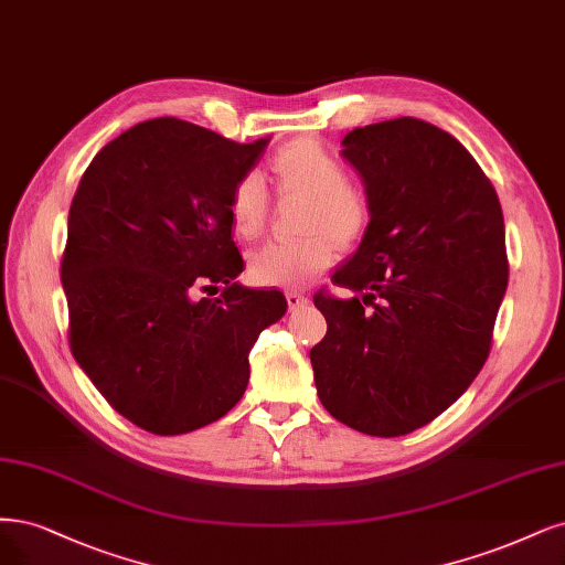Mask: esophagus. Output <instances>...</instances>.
Instances as JSON below:
<instances>
[{
	"label": "esophagus",
	"mask_w": 565,
	"mask_h": 565,
	"mask_svg": "<svg viewBox=\"0 0 565 565\" xmlns=\"http://www.w3.org/2000/svg\"><path fill=\"white\" fill-rule=\"evenodd\" d=\"M287 306H289V310H295V308H301V306H306L308 303V297H303L301 295V291H295V289H291V291H287Z\"/></svg>",
	"instance_id": "esophagus-1"
}]
</instances>
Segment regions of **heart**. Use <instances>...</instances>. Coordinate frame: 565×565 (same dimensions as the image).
<instances>
[{"instance_id":"b5f03b06","label":"heart","mask_w":565,"mask_h":565,"mask_svg":"<svg viewBox=\"0 0 565 565\" xmlns=\"http://www.w3.org/2000/svg\"><path fill=\"white\" fill-rule=\"evenodd\" d=\"M282 196L303 199L297 241H274L252 252L247 274L262 287H299L332 266L337 249L364 238L372 224V201L362 184L345 178V166L318 140H295L270 161ZM270 196L259 172L233 184L228 217L241 238H257L268 222Z\"/></svg>"}]
</instances>
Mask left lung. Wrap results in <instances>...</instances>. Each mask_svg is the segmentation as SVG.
I'll return each mask as SVG.
<instances>
[{
	"label": "left lung",
	"mask_w": 565,
	"mask_h": 565,
	"mask_svg": "<svg viewBox=\"0 0 565 565\" xmlns=\"http://www.w3.org/2000/svg\"><path fill=\"white\" fill-rule=\"evenodd\" d=\"M343 147L372 224L332 280L362 299L313 297L327 334L310 364L337 420L399 437L446 412L491 353L510 276L502 207L472 153L414 116L350 130Z\"/></svg>",
	"instance_id": "1"
}]
</instances>
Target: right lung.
Wrapping results in <instances>:
<instances>
[{
    "mask_svg": "<svg viewBox=\"0 0 565 565\" xmlns=\"http://www.w3.org/2000/svg\"><path fill=\"white\" fill-rule=\"evenodd\" d=\"M266 142L161 116L97 151L74 193L61 262L72 355L147 433L184 435L228 414L252 345L285 316L282 291L236 282L231 238V189Z\"/></svg>",
    "mask_w": 565,
    "mask_h": 565,
    "instance_id": "right-lung-1",
    "label": "right lung"
}]
</instances>
